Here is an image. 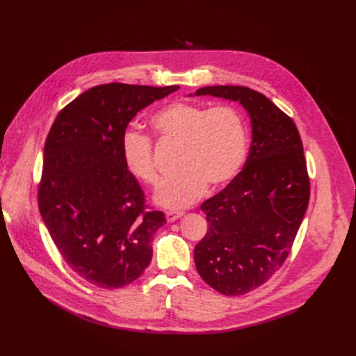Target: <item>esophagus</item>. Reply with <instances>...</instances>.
<instances>
[{
    "label": "esophagus",
    "mask_w": 356,
    "mask_h": 356,
    "mask_svg": "<svg viewBox=\"0 0 356 356\" xmlns=\"http://www.w3.org/2000/svg\"><path fill=\"white\" fill-rule=\"evenodd\" d=\"M183 214H184L183 211H168L166 213V220H168V222H175L176 220L181 218Z\"/></svg>",
    "instance_id": "34e87169"
}]
</instances>
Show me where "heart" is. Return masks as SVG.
I'll use <instances>...</instances> for the list:
<instances>
[{"label": "heart", "instance_id": "heart-1", "mask_svg": "<svg viewBox=\"0 0 356 356\" xmlns=\"http://www.w3.org/2000/svg\"><path fill=\"white\" fill-rule=\"evenodd\" d=\"M150 125L161 139L180 145L181 173L166 180L155 201L170 210L186 209L214 188L228 184L239 173L248 154V129L242 114L232 106L175 101L156 113ZM121 155L128 172L139 181L156 186L161 180L154 142L134 129L121 136Z\"/></svg>", "mask_w": 356, "mask_h": 356}]
</instances>
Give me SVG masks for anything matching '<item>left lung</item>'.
Here are the masks:
<instances>
[{
	"label": "left lung",
	"instance_id": "left-lung-1",
	"mask_svg": "<svg viewBox=\"0 0 356 356\" xmlns=\"http://www.w3.org/2000/svg\"><path fill=\"white\" fill-rule=\"evenodd\" d=\"M194 95L239 101L248 111L252 143L243 169L201 204L209 229L194 248L198 275L225 296L266 283L289 257L310 200V179L293 120L262 92L210 86Z\"/></svg>",
	"mask_w": 356,
	"mask_h": 356
}]
</instances>
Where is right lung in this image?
Here are the masks:
<instances>
[{
    "instance_id": "1",
    "label": "right lung",
    "mask_w": 356,
    "mask_h": 356,
    "mask_svg": "<svg viewBox=\"0 0 356 356\" xmlns=\"http://www.w3.org/2000/svg\"><path fill=\"white\" fill-rule=\"evenodd\" d=\"M179 90L124 83L95 86L67 104L50 128L38 204L65 262L101 289L136 280L166 222L149 211L121 155V136L145 107Z\"/></svg>"
}]
</instances>
